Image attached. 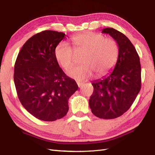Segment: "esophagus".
<instances>
[{"instance_id":"1","label":"esophagus","mask_w":155,"mask_h":155,"mask_svg":"<svg viewBox=\"0 0 155 155\" xmlns=\"http://www.w3.org/2000/svg\"><path fill=\"white\" fill-rule=\"evenodd\" d=\"M77 84H78V87H81L83 85V83H81V82H77Z\"/></svg>"}]
</instances>
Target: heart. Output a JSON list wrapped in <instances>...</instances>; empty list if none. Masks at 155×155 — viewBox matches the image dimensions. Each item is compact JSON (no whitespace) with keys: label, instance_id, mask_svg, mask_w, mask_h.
I'll use <instances>...</instances> for the list:
<instances>
[{"label":"heart","instance_id":"obj_1","mask_svg":"<svg viewBox=\"0 0 155 155\" xmlns=\"http://www.w3.org/2000/svg\"><path fill=\"white\" fill-rule=\"evenodd\" d=\"M73 48L65 42H61L55 49V56L59 64L65 70L71 67L77 55L83 53L81 65L67 71L69 76L78 81H85L96 74L101 77L114 68L118 58L117 42L98 33L87 31L73 36Z\"/></svg>","mask_w":155,"mask_h":155}]
</instances>
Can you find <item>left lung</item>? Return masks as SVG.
<instances>
[{
    "instance_id": "obj_1",
    "label": "left lung",
    "mask_w": 155,
    "mask_h": 155,
    "mask_svg": "<svg viewBox=\"0 0 155 155\" xmlns=\"http://www.w3.org/2000/svg\"><path fill=\"white\" fill-rule=\"evenodd\" d=\"M101 32L117 42L118 58L110 74L92 83L89 106L96 116L109 120L121 116L133 104L141 88V66L137 50L124 34L112 28Z\"/></svg>"
}]
</instances>
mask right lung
<instances>
[{
  "label": "right lung",
  "instance_id": "add662e5",
  "mask_svg": "<svg viewBox=\"0 0 155 155\" xmlns=\"http://www.w3.org/2000/svg\"><path fill=\"white\" fill-rule=\"evenodd\" d=\"M65 34L45 30L22 46L14 67L17 96L25 109L36 118L53 121L68 110V101L78 86L60 68L55 49Z\"/></svg>",
  "mask_w": 155,
  "mask_h": 155
}]
</instances>
